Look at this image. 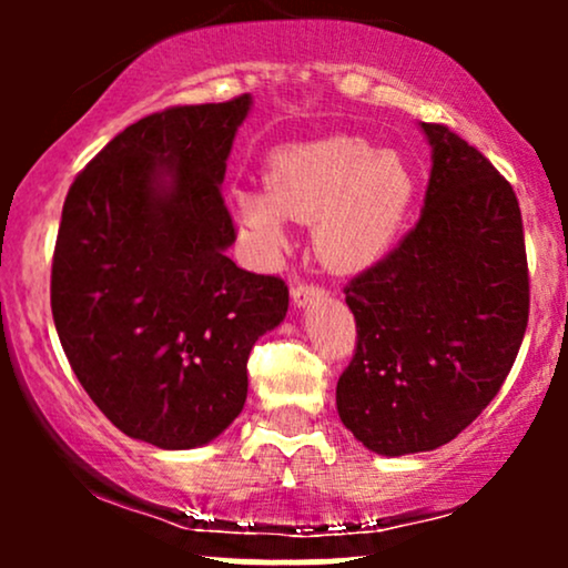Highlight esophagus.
I'll return each mask as SVG.
<instances>
[{"instance_id": "esophagus-1", "label": "esophagus", "mask_w": 568, "mask_h": 568, "mask_svg": "<svg viewBox=\"0 0 568 568\" xmlns=\"http://www.w3.org/2000/svg\"><path fill=\"white\" fill-rule=\"evenodd\" d=\"M325 291L321 285H312V283H304V280H298V283H293L291 288V298L296 306H306L312 302H317V298H323Z\"/></svg>"}]
</instances>
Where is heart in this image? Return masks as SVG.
<instances>
[{
    "label": "heart",
    "instance_id": "1",
    "mask_svg": "<svg viewBox=\"0 0 568 568\" xmlns=\"http://www.w3.org/2000/svg\"><path fill=\"white\" fill-rule=\"evenodd\" d=\"M414 175L393 152L352 135L280 149L264 192L237 189L234 211L270 251L288 245L285 219L315 224L325 262L361 270L389 251L414 202Z\"/></svg>",
    "mask_w": 568,
    "mask_h": 568
}]
</instances>
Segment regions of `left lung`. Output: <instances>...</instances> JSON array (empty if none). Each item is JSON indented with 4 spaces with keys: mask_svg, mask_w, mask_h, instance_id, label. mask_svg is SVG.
Listing matches in <instances>:
<instances>
[{
    "mask_svg": "<svg viewBox=\"0 0 568 568\" xmlns=\"http://www.w3.org/2000/svg\"><path fill=\"white\" fill-rule=\"evenodd\" d=\"M433 171L416 226L344 288L357 347L336 408L384 456L433 452L484 410L529 323L524 221L513 186L446 125L422 122Z\"/></svg>",
    "mask_w": 568,
    "mask_h": 568,
    "instance_id": "8db88e82",
    "label": "left lung"
}]
</instances>
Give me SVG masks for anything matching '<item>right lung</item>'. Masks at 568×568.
<instances>
[{
	"instance_id": "add662e5",
	"label": "right lung",
	"mask_w": 568,
	"mask_h": 568,
	"mask_svg": "<svg viewBox=\"0 0 568 568\" xmlns=\"http://www.w3.org/2000/svg\"><path fill=\"white\" fill-rule=\"evenodd\" d=\"M251 95L171 106L114 135L71 184L50 306L61 347L116 429L194 448L237 419L247 355L288 312V285L226 256L221 197Z\"/></svg>"
}]
</instances>
